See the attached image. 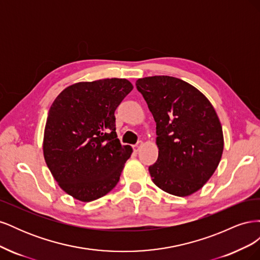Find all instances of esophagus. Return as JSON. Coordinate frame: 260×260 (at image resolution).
Here are the masks:
<instances>
[{"mask_svg": "<svg viewBox=\"0 0 260 260\" xmlns=\"http://www.w3.org/2000/svg\"><path fill=\"white\" fill-rule=\"evenodd\" d=\"M142 144H143L142 141H139V142H138L136 145H133V151H135V152H139V149H140L141 146H142Z\"/></svg>", "mask_w": 260, "mask_h": 260, "instance_id": "esophagus-1", "label": "esophagus"}]
</instances>
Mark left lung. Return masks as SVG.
<instances>
[{
  "label": "left lung",
  "mask_w": 260,
  "mask_h": 260,
  "mask_svg": "<svg viewBox=\"0 0 260 260\" xmlns=\"http://www.w3.org/2000/svg\"><path fill=\"white\" fill-rule=\"evenodd\" d=\"M136 85L156 121L158 158L148 167L153 182L176 196L199 191L223 151L215 108L202 92L175 77H145Z\"/></svg>",
  "instance_id": "obj_1"
}]
</instances>
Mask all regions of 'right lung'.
Masks as SVG:
<instances>
[{"instance_id": "add662e5", "label": "right lung", "mask_w": 260, "mask_h": 260, "mask_svg": "<svg viewBox=\"0 0 260 260\" xmlns=\"http://www.w3.org/2000/svg\"><path fill=\"white\" fill-rule=\"evenodd\" d=\"M127 79L68 86L46 119L43 154L58 185L76 200L91 202L112 191L132 147L117 139L115 111L132 91Z\"/></svg>"}]
</instances>
